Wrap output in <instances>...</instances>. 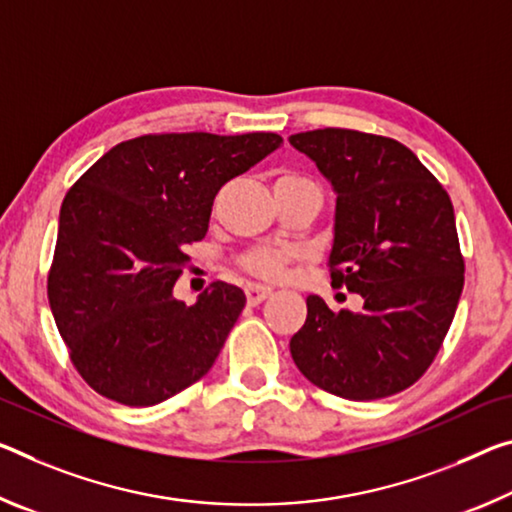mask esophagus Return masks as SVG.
Listing matches in <instances>:
<instances>
[{
  "label": "esophagus",
  "mask_w": 512,
  "mask_h": 512,
  "mask_svg": "<svg viewBox=\"0 0 512 512\" xmlns=\"http://www.w3.org/2000/svg\"><path fill=\"white\" fill-rule=\"evenodd\" d=\"M271 287H264V285H255V282H250V285H246V298L250 305H257L262 303L264 298L271 296Z\"/></svg>",
  "instance_id": "obj_1"
}]
</instances>
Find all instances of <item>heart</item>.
<instances>
[{"instance_id": "heart-1", "label": "heart", "mask_w": 512, "mask_h": 512, "mask_svg": "<svg viewBox=\"0 0 512 512\" xmlns=\"http://www.w3.org/2000/svg\"><path fill=\"white\" fill-rule=\"evenodd\" d=\"M275 184H289V186H312V189H319L310 177L298 175V173H280L275 177ZM296 257V248L291 246H259L250 253L243 255L241 266L250 275H257L262 280H275L280 278L285 264Z\"/></svg>"}]
</instances>
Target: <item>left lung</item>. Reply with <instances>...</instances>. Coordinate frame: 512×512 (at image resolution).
<instances>
[{
	"instance_id": "left-lung-1",
	"label": "left lung",
	"mask_w": 512,
	"mask_h": 512,
	"mask_svg": "<svg viewBox=\"0 0 512 512\" xmlns=\"http://www.w3.org/2000/svg\"><path fill=\"white\" fill-rule=\"evenodd\" d=\"M289 143L335 186L332 287L364 300L360 312H332L307 296L291 358L310 383L342 399L399 394L433 364L465 285L449 193L387 136L326 127Z\"/></svg>"
}]
</instances>
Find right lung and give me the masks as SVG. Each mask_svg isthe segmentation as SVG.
<instances>
[{
  "instance_id": "add662e5",
  "label": "right lung",
  "mask_w": 512,
  "mask_h": 512,
  "mask_svg": "<svg viewBox=\"0 0 512 512\" xmlns=\"http://www.w3.org/2000/svg\"><path fill=\"white\" fill-rule=\"evenodd\" d=\"M280 143L271 132L145 134L70 186L47 298L70 362L97 394L148 408L212 369L246 294L216 280L186 307L173 287L221 186Z\"/></svg>"
}]
</instances>
